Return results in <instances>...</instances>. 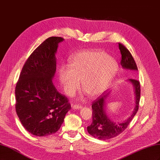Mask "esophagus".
<instances>
[{"mask_svg":"<svg viewBox=\"0 0 160 160\" xmlns=\"http://www.w3.org/2000/svg\"><path fill=\"white\" fill-rule=\"evenodd\" d=\"M72 108L74 109H80L82 108V106L81 105H72Z\"/></svg>","mask_w":160,"mask_h":160,"instance_id":"1","label":"esophagus"}]
</instances>
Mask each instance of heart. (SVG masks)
I'll list each match as a JSON object with an SVG mask.
<instances>
[{"mask_svg": "<svg viewBox=\"0 0 160 160\" xmlns=\"http://www.w3.org/2000/svg\"><path fill=\"white\" fill-rule=\"evenodd\" d=\"M117 61L101 50H82L69 59V67L58 71L59 83L64 93L72 96L81 88L91 98L107 90L118 73Z\"/></svg>", "mask_w": 160, "mask_h": 160, "instance_id": "obj_1", "label": "heart"}]
</instances>
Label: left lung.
<instances>
[{
    "mask_svg": "<svg viewBox=\"0 0 160 160\" xmlns=\"http://www.w3.org/2000/svg\"><path fill=\"white\" fill-rule=\"evenodd\" d=\"M119 49L122 55L121 65L123 68L124 69L137 71L138 67L136 63L127 48L123 45L119 43ZM128 81L133 85L134 92L135 107L132 113L123 122H113L108 117L105 110L106 101L108 99L110 92L102 97H99L92 104V123L88 127V133L93 138L100 140H106L118 136L128 128L135 115L137 113L140 99L139 81L133 79H129Z\"/></svg>",
    "mask_w": 160,
    "mask_h": 160,
    "instance_id": "1",
    "label": "left lung"
}]
</instances>
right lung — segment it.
<instances>
[{"label":"right lung","instance_id":"right-lung-1","mask_svg":"<svg viewBox=\"0 0 160 160\" xmlns=\"http://www.w3.org/2000/svg\"><path fill=\"white\" fill-rule=\"evenodd\" d=\"M59 37L47 38L28 58L15 88L16 112L22 126L36 136L56 133L71 109L68 99L57 91L56 72Z\"/></svg>","mask_w":160,"mask_h":160}]
</instances>
